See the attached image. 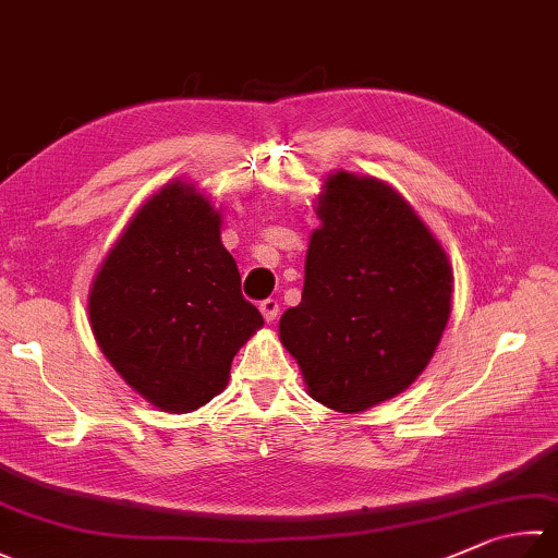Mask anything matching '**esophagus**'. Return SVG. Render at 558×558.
I'll use <instances>...</instances> for the list:
<instances>
[{
  "instance_id": "esophagus-1",
  "label": "esophagus",
  "mask_w": 558,
  "mask_h": 558,
  "mask_svg": "<svg viewBox=\"0 0 558 558\" xmlns=\"http://www.w3.org/2000/svg\"><path fill=\"white\" fill-rule=\"evenodd\" d=\"M259 311H262V315H265L267 323L277 320V315H279V301H277V299H265V301L259 303Z\"/></svg>"
}]
</instances>
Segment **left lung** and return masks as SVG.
Listing matches in <instances>:
<instances>
[{
    "instance_id": "obj_1",
    "label": "left lung",
    "mask_w": 558,
    "mask_h": 558,
    "mask_svg": "<svg viewBox=\"0 0 558 558\" xmlns=\"http://www.w3.org/2000/svg\"><path fill=\"white\" fill-rule=\"evenodd\" d=\"M299 306L279 320L308 396L338 413L388 401L423 374L451 313L447 252L405 198L374 177L323 184Z\"/></svg>"
}]
</instances>
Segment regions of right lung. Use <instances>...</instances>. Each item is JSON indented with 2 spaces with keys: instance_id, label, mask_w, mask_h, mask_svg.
I'll return each instance as SVG.
<instances>
[{
  "instance_id": "obj_1",
  "label": "right lung",
  "mask_w": 558,
  "mask_h": 558,
  "mask_svg": "<svg viewBox=\"0 0 558 558\" xmlns=\"http://www.w3.org/2000/svg\"><path fill=\"white\" fill-rule=\"evenodd\" d=\"M89 323L123 381L165 413L223 391L233 356L265 325L240 293L220 214L182 180L153 194L109 250L92 281Z\"/></svg>"
}]
</instances>
